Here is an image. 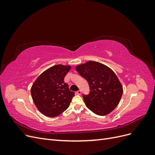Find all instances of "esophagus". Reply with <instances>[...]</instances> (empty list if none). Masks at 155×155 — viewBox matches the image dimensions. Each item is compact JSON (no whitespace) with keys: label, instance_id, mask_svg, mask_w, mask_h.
<instances>
[{"label":"esophagus","instance_id":"1","mask_svg":"<svg viewBox=\"0 0 155 155\" xmlns=\"http://www.w3.org/2000/svg\"><path fill=\"white\" fill-rule=\"evenodd\" d=\"M76 93V94H78V95H81V91L79 90V91H77Z\"/></svg>","mask_w":155,"mask_h":155}]
</instances>
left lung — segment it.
Listing matches in <instances>:
<instances>
[{"instance_id": "left-lung-1", "label": "left lung", "mask_w": 155, "mask_h": 155, "mask_svg": "<svg viewBox=\"0 0 155 155\" xmlns=\"http://www.w3.org/2000/svg\"><path fill=\"white\" fill-rule=\"evenodd\" d=\"M76 69L90 88L88 94L83 95L87 107L97 115L109 114L118 105L123 94L116 75L105 64L92 61L78 65Z\"/></svg>"}]
</instances>
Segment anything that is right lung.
Here are the masks:
<instances>
[{
    "label": "right lung",
    "instance_id": "add662e5",
    "mask_svg": "<svg viewBox=\"0 0 155 155\" xmlns=\"http://www.w3.org/2000/svg\"><path fill=\"white\" fill-rule=\"evenodd\" d=\"M70 68V66L55 65L42 73L33 84L32 99L42 114L56 117L69 107L74 92L69 90L64 78Z\"/></svg>",
    "mask_w": 155,
    "mask_h": 155
}]
</instances>
